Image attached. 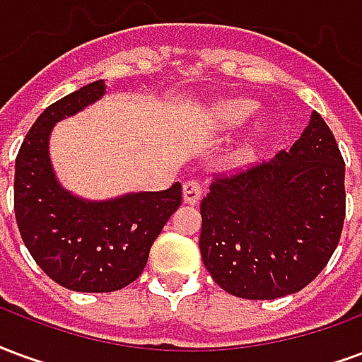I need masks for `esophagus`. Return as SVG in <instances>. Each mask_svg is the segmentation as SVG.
<instances>
[{"label":"esophagus","mask_w":362,"mask_h":362,"mask_svg":"<svg viewBox=\"0 0 362 362\" xmlns=\"http://www.w3.org/2000/svg\"><path fill=\"white\" fill-rule=\"evenodd\" d=\"M202 197V185L199 179H187L183 183V200L187 204H197Z\"/></svg>","instance_id":"34e87169"}]
</instances>
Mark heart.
Segmentation results:
<instances>
[{
	"label": "heart",
	"instance_id": "heart-1",
	"mask_svg": "<svg viewBox=\"0 0 362 362\" xmlns=\"http://www.w3.org/2000/svg\"><path fill=\"white\" fill-rule=\"evenodd\" d=\"M257 112V104L250 102V100H231V102H226L221 104L220 112H218V117H220L226 125H241L245 121L249 119L252 113ZM264 125H257L252 131H250V141H257L264 134ZM252 146V142H249L245 148H241V156H245Z\"/></svg>",
	"mask_w": 362,
	"mask_h": 362
}]
</instances>
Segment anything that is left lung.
Returning <instances> with one entry per match:
<instances>
[{
    "instance_id": "1",
    "label": "left lung",
    "mask_w": 362,
    "mask_h": 362,
    "mask_svg": "<svg viewBox=\"0 0 362 362\" xmlns=\"http://www.w3.org/2000/svg\"><path fill=\"white\" fill-rule=\"evenodd\" d=\"M345 162L318 113L291 148L216 175L200 202V255L241 299L300 291L328 264L345 220Z\"/></svg>"
}]
</instances>
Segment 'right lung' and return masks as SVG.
Listing matches in <instances>:
<instances>
[{"label": "right lung", "mask_w": 362, "mask_h": 362, "mask_svg": "<svg viewBox=\"0 0 362 362\" xmlns=\"http://www.w3.org/2000/svg\"><path fill=\"white\" fill-rule=\"evenodd\" d=\"M104 81L46 107L15 160V218L34 262L55 284L83 293L123 289L146 266L156 237L181 204V183L104 202L83 200L57 183L47 141L52 127L104 96Z\"/></svg>", "instance_id": "add662e5"}]
</instances>
